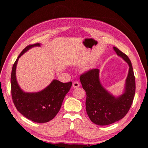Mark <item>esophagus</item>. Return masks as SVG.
Masks as SVG:
<instances>
[{
    "label": "esophagus",
    "instance_id": "obj_1",
    "mask_svg": "<svg viewBox=\"0 0 148 148\" xmlns=\"http://www.w3.org/2000/svg\"><path fill=\"white\" fill-rule=\"evenodd\" d=\"M72 87H73L74 88H77V87H79V84L76 81L74 82L73 84H72Z\"/></svg>",
    "mask_w": 148,
    "mask_h": 148
}]
</instances>
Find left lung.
I'll list each match as a JSON object with an SVG mask.
<instances>
[{"instance_id":"1","label":"left lung","mask_w":148,"mask_h":148,"mask_svg":"<svg viewBox=\"0 0 148 148\" xmlns=\"http://www.w3.org/2000/svg\"><path fill=\"white\" fill-rule=\"evenodd\" d=\"M117 55L129 66L125 82V91L115 97L102 86L99 80V70L93 69L79 77L82 87L86 92L87 114L91 121L98 125H107L116 122L126 116L133 102L136 84L131 62L126 54L114 47Z\"/></svg>"}]
</instances>
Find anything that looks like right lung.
I'll return each mask as SVG.
<instances>
[{
  "label": "right lung",
  "instance_id": "obj_1",
  "mask_svg": "<svg viewBox=\"0 0 148 148\" xmlns=\"http://www.w3.org/2000/svg\"><path fill=\"white\" fill-rule=\"evenodd\" d=\"M40 46L36 43L27 46L15 61L11 74V92L14 104L17 110L27 119L36 123H46L53 119L61 108L65 95L72 86V82L62 83L53 79L44 89L37 92H25L19 86L16 71L20 57L29 49Z\"/></svg>",
  "mask_w": 148,
  "mask_h": 148
}]
</instances>
